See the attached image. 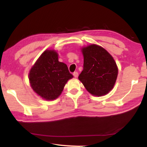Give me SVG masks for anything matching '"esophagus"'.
<instances>
[{"instance_id":"esophagus-1","label":"esophagus","mask_w":147,"mask_h":147,"mask_svg":"<svg viewBox=\"0 0 147 147\" xmlns=\"http://www.w3.org/2000/svg\"><path fill=\"white\" fill-rule=\"evenodd\" d=\"M73 75H74V76L75 78H77L78 76V73L77 71H74V74H73Z\"/></svg>"}]
</instances>
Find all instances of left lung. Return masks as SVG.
Masks as SVG:
<instances>
[{"label":"left lung","instance_id":"left-lung-1","mask_svg":"<svg viewBox=\"0 0 147 147\" xmlns=\"http://www.w3.org/2000/svg\"><path fill=\"white\" fill-rule=\"evenodd\" d=\"M82 51L84 68L78 78L92 95H106L113 88L117 78L115 61L105 49L94 44L82 48Z\"/></svg>","mask_w":147,"mask_h":147}]
</instances>
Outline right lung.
Listing matches in <instances>:
<instances>
[{
    "instance_id": "1",
    "label": "right lung",
    "mask_w": 147,
    "mask_h": 147,
    "mask_svg": "<svg viewBox=\"0 0 147 147\" xmlns=\"http://www.w3.org/2000/svg\"><path fill=\"white\" fill-rule=\"evenodd\" d=\"M72 78L67 65L58 61V54L54 50L44 51L29 74L31 88L46 100L58 98L68 80Z\"/></svg>"
}]
</instances>
